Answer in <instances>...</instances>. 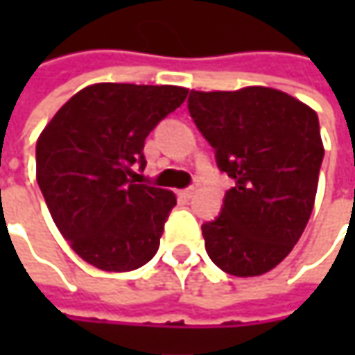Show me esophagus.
<instances>
[{
  "instance_id": "obj_1",
  "label": "esophagus",
  "mask_w": 355,
  "mask_h": 355,
  "mask_svg": "<svg viewBox=\"0 0 355 355\" xmlns=\"http://www.w3.org/2000/svg\"><path fill=\"white\" fill-rule=\"evenodd\" d=\"M193 193H196V189H193V187H189V189H182V191H180V196H182L184 199H191L193 198Z\"/></svg>"
}]
</instances>
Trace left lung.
I'll return each instance as SVG.
<instances>
[{
  "instance_id": "1",
  "label": "left lung",
  "mask_w": 355,
  "mask_h": 355,
  "mask_svg": "<svg viewBox=\"0 0 355 355\" xmlns=\"http://www.w3.org/2000/svg\"><path fill=\"white\" fill-rule=\"evenodd\" d=\"M189 114L235 180L223 211L203 223L205 251L233 277H259L284 261L314 207L324 144L318 114L268 87L191 90Z\"/></svg>"
}]
</instances>
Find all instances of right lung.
Returning a JSON list of instances; mask_svg holds the SVG:
<instances>
[{
  "mask_svg": "<svg viewBox=\"0 0 355 355\" xmlns=\"http://www.w3.org/2000/svg\"><path fill=\"white\" fill-rule=\"evenodd\" d=\"M173 85L96 83L57 110L37 140V184L71 249L89 265L126 272L159 247L175 193L136 184L144 142L184 104Z\"/></svg>",
  "mask_w": 355,
  "mask_h": 355,
  "instance_id": "obj_1",
  "label": "right lung"
}]
</instances>
